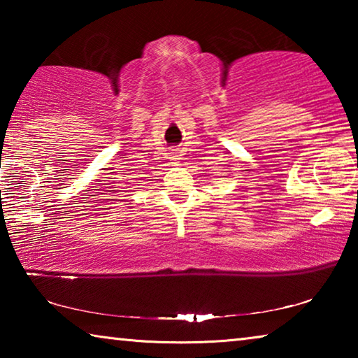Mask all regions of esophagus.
Returning a JSON list of instances; mask_svg holds the SVG:
<instances>
[{
  "label": "esophagus",
  "instance_id": "34e87169",
  "mask_svg": "<svg viewBox=\"0 0 358 358\" xmlns=\"http://www.w3.org/2000/svg\"><path fill=\"white\" fill-rule=\"evenodd\" d=\"M173 159H177V157H173Z\"/></svg>",
  "mask_w": 358,
  "mask_h": 358
}]
</instances>
